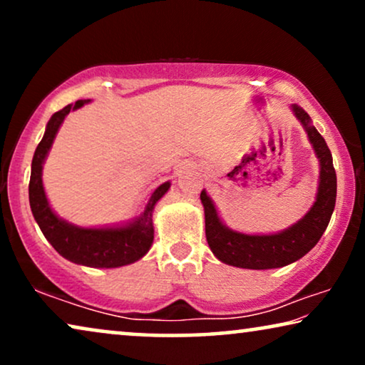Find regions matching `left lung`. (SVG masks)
<instances>
[{"label":"left lung","instance_id":"obj_1","mask_svg":"<svg viewBox=\"0 0 365 365\" xmlns=\"http://www.w3.org/2000/svg\"><path fill=\"white\" fill-rule=\"evenodd\" d=\"M292 111L306 128L309 141L312 143L314 151L321 161V176H319L321 181H319L316 202L301 221L286 231L269 234V236H251V234L231 231L224 226L206 191H201L207 244L214 256L224 264L244 269L287 266L306 256L316 246L331 221L337 194V176L332 164V154L324 138L311 124L309 114L296 104L292 106Z\"/></svg>","mask_w":365,"mask_h":365}]
</instances>
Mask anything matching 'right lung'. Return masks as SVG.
I'll use <instances>...</instances> for the list:
<instances>
[{"instance_id":"1","label":"right lung","mask_w":365,"mask_h":365,"mask_svg":"<svg viewBox=\"0 0 365 365\" xmlns=\"http://www.w3.org/2000/svg\"><path fill=\"white\" fill-rule=\"evenodd\" d=\"M89 103V99H79L74 104H68L58 113H54L48 121L46 131L41 143L34 151L31 163V179H29V206L36 219L39 229L49 244L66 257L68 261L83 264L89 267H119L136 262L151 247L154 239L153 209L161 199L171 184L164 182L151 194L144 207V212L136 221L124 227H101L86 229L76 227L66 221H61L49 207L46 194L43 187V163L51 148L59 126L68 116L69 111L81 108Z\"/></svg>"}]
</instances>
